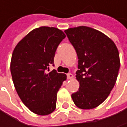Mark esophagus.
Listing matches in <instances>:
<instances>
[{"mask_svg": "<svg viewBox=\"0 0 127 127\" xmlns=\"http://www.w3.org/2000/svg\"><path fill=\"white\" fill-rule=\"evenodd\" d=\"M73 77V74H72V73H67V79H71Z\"/></svg>", "mask_w": 127, "mask_h": 127, "instance_id": "esophagus-1", "label": "esophagus"}]
</instances>
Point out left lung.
<instances>
[{"mask_svg": "<svg viewBox=\"0 0 127 127\" xmlns=\"http://www.w3.org/2000/svg\"><path fill=\"white\" fill-rule=\"evenodd\" d=\"M64 32L79 59V89L71 97L79 108L93 109L114 88L120 68L118 51L113 40L94 29L79 26Z\"/></svg>", "mask_w": 127, "mask_h": 127, "instance_id": "8db88e82", "label": "left lung"}]
</instances>
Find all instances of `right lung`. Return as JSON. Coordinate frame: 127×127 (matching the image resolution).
Wrapping results in <instances>:
<instances>
[{
  "label": "right lung",
  "instance_id": "right-lung-1",
  "mask_svg": "<svg viewBox=\"0 0 127 127\" xmlns=\"http://www.w3.org/2000/svg\"><path fill=\"white\" fill-rule=\"evenodd\" d=\"M64 38L57 28L39 27L20 40L13 51L10 70L14 88L23 103L39 115L54 111L57 92L67 77L56 70L48 73Z\"/></svg>",
  "mask_w": 127,
  "mask_h": 127
}]
</instances>
